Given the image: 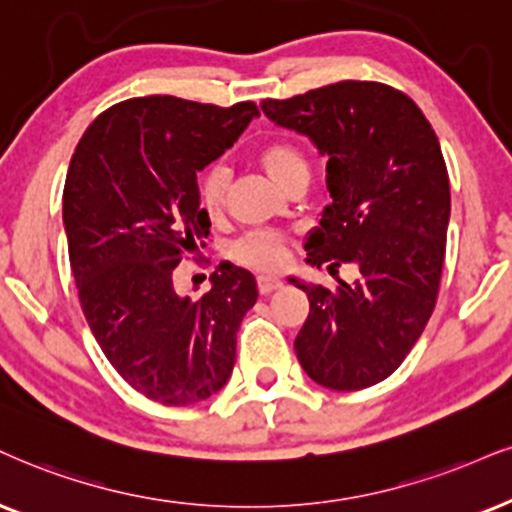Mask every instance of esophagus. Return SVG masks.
Wrapping results in <instances>:
<instances>
[{
  "label": "esophagus",
  "mask_w": 512,
  "mask_h": 512,
  "mask_svg": "<svg viewBox=\"0 0 512 512\" xmlns=\"http://www.w3.org/2000/svg\"><path fill=\"white\" fill-rule=\"evenodd\" d=\"M280 287H282V282L273 275L258 277V292H261V294H270V292H275V289H280Z\"/></svg>",
  "instance_id": "1"
}]
</instances>
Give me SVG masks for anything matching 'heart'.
I'll return each instance as SVG.
<instances>
[{"label": "heart", "mask_w": 512, "mask_h": 512, "mask_svg": "<svg viewBox=\"0 0 512 512\" xmlns=\"http://www.w3.org/2000/svg\"><path fill=\"white\" fill-rule=\"evenodd\" d=\"M261 168L266 170L268 178L275 185L285 187L296 175H308V159L304 149L292 140H270L258 149L256 154ZM227 192V170L223 166H211L201 173L199 178V204L206 213L216 216L225 204ZM287 254V237L280 232L254 230L246 232L232 244V256L242 266L256 270H277L282 266Z\"/></svg>", "instance_id": "heart-1"}]
</instances>
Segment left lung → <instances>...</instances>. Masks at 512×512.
<instances>
[{"mask_svg": "<svg viewBox=\"0 0 512 512\" xmlns=\"http://www.w3.org/2000/svg\"><path fill=\"white\" fill-rule=\"evenodd\" d=\"M261 109L327 156L332 204L306 261L358 268L334 292L289 280L311 304L296 358L327 389L372 387L403 363L437 304L451 216L439 140L418 104L382 82L342 80Z\"/></svg>", "mask_w": 512, "mask_h": 512, "instance_id": "left-lung-1", "label": "left lung"}]
</instances>
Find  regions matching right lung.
Listing matches in <instances>:
<instances>
[{
    "label": "right lung",
    "mask_w": 512,
    "mask_h": 512,
    "mask_svg": "<svg viewBox=\"0 0 512 512\" xmlns=\"http://www.w3.org/2000/svg\"><path fill=\"white\" fill-rule=\"evenodd\" d=\"M256 116L254 102L125 99L94 118L68 166L63 227L82 313L118 375L163 406L225 387L237 330L258 299L254 275L232 263H220L201 299L173 282L211 230L197 173Z\"/></svg>",
    "instance_id": "add662e5"
}]
</instances>
